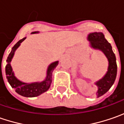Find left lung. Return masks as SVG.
<instances>
[{
    "label": "left lung",
    "mask_w": 124,
    "mask_h": 124,
    "mask_svg": "<svg viewBox=\"0 0 124 124\" xmlns=\"http://www.w3.org/2000/svg\"><path fill=\"white\" fill-rule=\"evenodd\" d=\"M88 39L90 41V45L93 48L101 50L106 56L109 62V66L106 74L103 77V78L96 83V85L98 86L97 94L98 97H99L107 93L115 81L117 71L116 58L112 52L111 45L105 39L102 33H91L88 35Z\"/></svg>",
    "instance_id": "8db88e82"
}]
</instances>
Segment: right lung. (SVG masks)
<instances>
[{
	"instance_id": "obj_1",
	"label": "right lung",
	"mask_w": 124,
	"mask_h": 124,
	"mask_svg": "<svg viewBox=\"0 0 124 124\" xmlns=\"http://www.w3.org/2000/svg\"><path fill=\"white\" fill-rule=\"evenodd\" d=\"M38 33V31H34L31 34ZM25 39V37L21 39L19 41H18L14 46L12 47V52L9 53L7 59V64L5 67V72H6V77L9 83L12 86L15 91L20 95H22L23 97H37L39 95L41 94L42 93L46 92L50 87V85L52 83V72L55 68L57 66L59 63V61H56L50 65L48 67L47 72V78L45 81H42L41 83H25L20 81L18 79H17L14 72H12V69L10 62L12 61V57L14 54L15 50L18 48V47L20 45L21 43Z\"/></svg>"
}]
</instances>
